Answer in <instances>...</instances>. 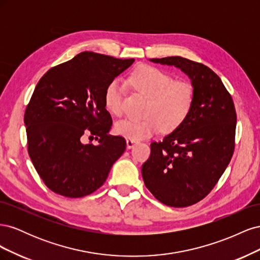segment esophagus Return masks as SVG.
Masks as SVG:
<instances>
[{"instance_id":"obj_1","label":"esophagus","mask_w":260,"mask_h":260,"mask_svg":"<svg viewBox=\"0 0 260 260\" xmlns=\"http://www.w3.org/2000/svg\"><path fill=\"white\" fill-rule=\"evenodd\" d=\"M136 144H137V141L131 140V139H127V147H128V148L133 147Z\"/></svg>"}]
</instances>
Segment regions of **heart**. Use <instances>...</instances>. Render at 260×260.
Wrapping results in <instances>:
<instances>
[{
  "mask_svg": "<svg viewBox=\"0 0 260 260\" xmlns=\"http://www.w3.org/2000/svg\"><path fill=\"white\" fill-rule=\"evenodd\" d=\"M135 89L148 98L143 119H122L116 122L118 136L131 140L152 137L161 130L174 131L191 114L195 101V90L186 80H172L162 70L149 65L138 67L129 78ZM123 90L114 80L104 92V104L107 111L116 116L122 113Z\"/></svg>",
  "mask_w": 260,
  "mask_h": 260,
  "instance_id": "heart-1",
  "label": "heart"
}]
</instances>
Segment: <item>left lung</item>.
Here are the masks:
<instances>
[{"mask_svg": "<svg viewBox=\"0 0 260 260\" xmlns=\"http://www.w3.org/2000/svg\"><path fill=\"white\" fill-rule=\"evenodd\" d=\"M180 68L192 80L195 101L186 120L159 142L142 166L145 186L171 207H186L210 193L234 152L237 113L231 94L212 70L180 56L152 58Z\"/></svg>", "mask_w": 260, "mask_h": 260, "instance_id": "left-lung-1", "label": "left lung"}]
</instances>
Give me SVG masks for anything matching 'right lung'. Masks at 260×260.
Wrapping results in <instances>:
<instances>
[{
  "instance_id": "right-lung-1",
  "label": "right lung",
  "mask_w": 260,
  "mask_h": 260,
  "mask_svg": "<svg viewBox=\"0 0 260 260\" xmlns=\"http://www.w3.org/2000/svg\"><path fill=\"white\" fill-rule=\"evenodd\" d=\"M133 61L82 52L39 80L23 120L31 161L54 193L77 199L96 191L124 152V138L108 133L104 92ZM85 136L98 144H83Z\"/></svg>"
}]
</instances>
